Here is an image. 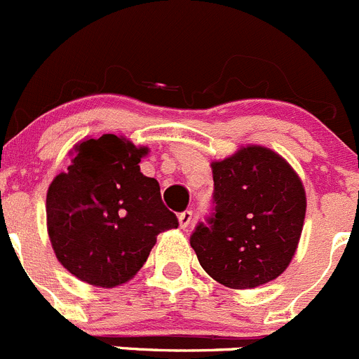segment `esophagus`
<instances>
[{"label": "esophagus", "instance_id": "1", "mask_svg": "<svg viewBox=\"0 0 359 359\" xmlns=\"http://www.w3.org/2000/svg\"><path fill=\"white\" fill-rule=\"evenodd\" d=\"M193 221V210H184L182 214H179V225L180 229H187Z\"/></svg>", "mask_w": 359, "mask_h": 359}]
</instances>
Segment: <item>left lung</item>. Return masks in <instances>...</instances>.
<instances>
[{
	"mask_svg": "<svg viewBox=\"0 0 359 359\" xmlns=\"http://www.w3.org/2000/svg\"><path fill=\"white\" fill-rule=\"evenodd\" d=\"M210 168L216 212L191 236L200 266L237 290L276 280L296 255L303 232L306 191L299 175L262 145L241 147Z\"/></svg>",
	"mask_w": 359,
	"mask_h": 359,
	"instance_id": "1",
	"label": "left lung"
}]
</instances>
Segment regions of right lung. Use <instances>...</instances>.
Returning a JSON list of instances; mask_svg holds the SVG:
<instances>
[{
  "label": "right lung",
  "mask_w": 359,
  "mask_h": 359,
  "mask_svg": "<svg viewBox=\"0 0 359 359\" xmlns=\"http://www.w3.org/2000/svg\"><path fill=\"white\" fill-rule=\"evenodd\" d=\"M46 198L48 233L58 262L88 285L113 289L136 276L157 236L179 226L159 182L140 172L149 154L123 136L85 138Z\"/></svg>",
  "instance_id": "1"
}]
</instances>
